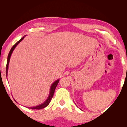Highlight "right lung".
<instances>
[{"mask_svg": "<svg viewBox=\"0 0 127 127\" xmlns=\"http://www.w3.org/2000/svg\"><path fill=\"white\" fill-rule=\"evenodd\" d=\"M25 37H22L21 39L20 40L17 41V42L15 43V44L14 45V46L12 47V48H11V50H10V51L9 52V53H8V57H7V65H6V76L7 75V70H8V64H9V61H10V57H11V55L12 53H13V50H14V48H15V47H16L17 45L20 42V41H21L22 40L24 39V38ZM59 81H60V80H58L55 81L54 83H53V84L51 85V88H50V95L49 96H48V98H47V99L46 101H45L44 103L41 104L40 105H39V106H35V107H29V108L31 109H43L44 108V107H46L47 106H48V104L50 103V101H51L52 98L53 97V95H54V91H55V88H56V87L57 85H58V83H59Z\"/></svg>", "mask_w": 127, "mask_h": 127, "instance_id": "obj_1", "label": "right lung"}]
</instances>
